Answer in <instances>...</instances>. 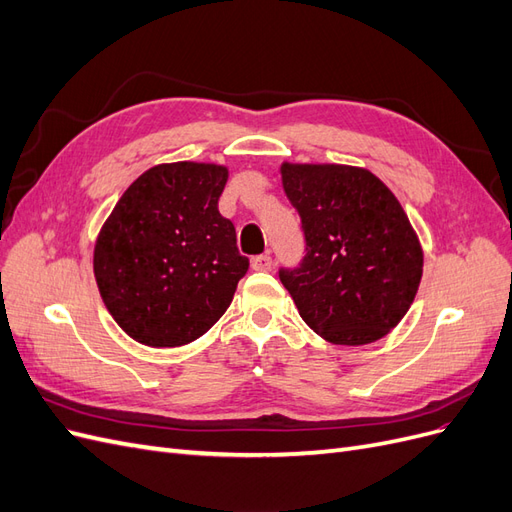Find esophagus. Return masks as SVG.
<instances>
[{
	"label": "esophagus",
	"mask_w": 512,
	"mask_h": 512,
	"mask_svg": "<svg viewBox=\"0 0 512 512\" xmlns=\"http://www.w3.org/2000/svg\"><path fill=\"white\" fill-rule=\"evenodd\" d=\"M273 267V258L269 254H260L252 258V269L254 271H271Z\"/></svg>",
	"instance_id": "34e87169"
}]
</instances>
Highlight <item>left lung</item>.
<instances>
[{"mask_svg": "<svg viewBox=\"0 0 512 512\" xmlns=\"http://www.w3.org/2000/svg\"><path fill=\"white\" fill-rule=\"evenodd\" d=\"M305 256L280 280L312 331L365 346L395 329L423 277V247L395 194L367 168L282 164Z\"/></svg>", "mask_w": 512, "mask_h": 512, "instance_id": "obj_1", "label": "left lung"}]
</instances>
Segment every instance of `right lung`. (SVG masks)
<instances>
[{
	"mask_svg": "<svg viewBox=\"0 0 512 512\" xmlns=\"http://www.w3.org/2000/svg\"><path fill=\"white\" fill-rule=\"evenodd\" d=\"M228 168L158 164L123 192L94 247L100 297L119 327L151 348L205 335L228 309L250 260L218 200Z\"/></svg>",
	"mask_w": 512,
	"mask_h": 512,
	"instance_id": "add662e5",
	"label": "right lung"
}]
</instances>
